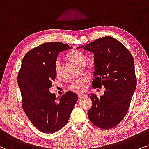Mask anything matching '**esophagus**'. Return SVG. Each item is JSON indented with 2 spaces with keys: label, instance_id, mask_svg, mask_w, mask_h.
<instances>
[{
  "label": "esophagus",
  "instance_id": "1",
  "mask_svg": "<svg viewBox=\"0 0 149 149\" xmlns=\"http://www.w3.org/2000/svg\"><path fill=\"white\" fill-rule=\"evenodd\" d=\"M86 97V95H84V94H79L78 95L79 100H81V99L84 98V97Z\"/></svg>",
  "mask_w": 149,
  "mask_h": 149
}]
</instances>
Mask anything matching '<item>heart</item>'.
Instances as JSON below:
<instances>
[{
  "mask_svg": "<svg viewBox=\"0 0 149 149\" xmlns=\"http://www.w3.org/2000/svg\"><path fill=\"white\" fill-rule=\"evenodd\" d=\"M67 58L68 60L72 61L74 63L77 65H80V66H83L86 64L87 61L86 55L80 51H72L69 54H67ZM54 71L55 73L57 76H60L61 75V64L59 61H56V64H55L54 67ZM86 82V78H81L79 80H76L73 81L69 85V88L71 89V91H75L77 93L82 92L85 88V83Z\"/></svg>",
  "mask_w": 149,
  "mask_h": 149,
  "instance_id": "heart-1",
  "label": "heart"
}]
</instances>
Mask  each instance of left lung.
Segmentation results:
<instances>
[{
	"mask_svg": "<svg viewBox=\"0 0 149 149\" xmlns=\"http://www.w3.org/2000/svg\"><path fill=\"white\" fill-rule=\"evenodd\" d=\"M94 54L93 88H106L99 98L89 94L92 106L88 111L90 121L98 127L109 130L123 119L136 88L134 61L130 52L117 39L106 36L80 45Z\"/></svg>",
	"mask_w": 149,
	"mask_h": 149,
	"instance_id": "1",
	"label": "left lung"
}]
</instances>
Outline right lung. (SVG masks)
<instances>
[{"instance_id":"obj_1","label":"right lung","mask_w":149,"mask_h":149,"mask_svg":"<svg viewBox=\"0 0 149 149\" xmlns=\"http://www.w3.org/2000/svg\"><path fill=\"white\" fill-rule=\"evenodd\" d=\"M71 49L60 42L45 43L23 58L17 76L22 108L33 125L43 133L52 134L63 128L78 102V95L71 91L56 98L49 90L56 77L54 67L59 52Z\"/></svg>"}]
</instances>
